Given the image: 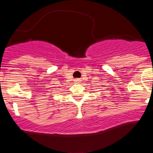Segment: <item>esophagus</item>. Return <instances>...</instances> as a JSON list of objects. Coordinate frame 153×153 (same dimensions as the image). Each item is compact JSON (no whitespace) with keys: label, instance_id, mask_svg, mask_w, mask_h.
Listing matches in <instances>:
<instances>
[{"label":"esophagus","instance_id":"obj_1","mask_svg":"<svg viewBox=\"0 0 153 153\" xmlns=\"http://www.w3.org/2000/svg\"><path fill=\"white\" fill-rule=\"evenodd\" d=\"M75 81H76V82H78V81H79V79H76Z\"/></svg>","mask_w":153,"mask_h":153}]
</instances>
